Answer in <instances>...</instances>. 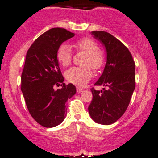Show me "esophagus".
I'll return each mask as SVG.
<instances>
[{
	"label": "esophagus",
	"instance_id": "esophagus-1",
	"mask_svg": "<svg viewBox=\"0 0 158 158\" xmlns=\"http://www.w3.org/2000/svg\"><path fill=\"white\" fill-rule=\"evenodd\" d=\"M77 93H81V92H83V89L80 87H77Z\"/></svg>",
	"mask_w": 158,
	"mask_h": 158
}]
</instances>
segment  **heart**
<instances>
[{"label": "heart", "instance_id": "obj_1", "mask_svg": "<svg viewBox=\"0 0 158 158\" xmlns=\"http://www.w3.org/2000/svg\"><path fill=\"white\" fill-rule=\"evenodd\" d=\"M74 47L87 53L85 65H89L98 70L104 64V56L99 51L98 46L93 40L87 38L80 39L74 44ZM56 57L61 65H69L72 60V52L70 46L68 44L60 45L56 52ZM93 75V71L89 67H73L65 72V77L69 82L79 86L85 85L88 82Z\"/></svg>", "mask_w": 158, "mask_h": 158}]
</instances>
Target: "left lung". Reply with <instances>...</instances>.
<instances>
[{
    "label": "left lung",
    "mask_w": 158,
    "mask_h": 158,
    "mask_svg": "<svg viewBox=\"0 0 158 158\" xmlns=\"http://www.w3.org/2000/svg\"><path fill=\"white\" fill-rule=\"evenodd\" d=\"M94 39L101 43L106 52L103 73L95 85L108 89H91L93 100L88 107L91 118L101 125H111L126 111L135 89V63L128 49L105 31H93Z\"/></svg>",
    "instance_id": "left-lung-1"
}]
</instances>
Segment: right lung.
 I'll list each match as a JSON object with an SVG mask.
<instances>
[{
    "label": "right lung",
    "instance_id": "add662e5",
    "mask_svg": "<svg viewBox=\"0 0 158 158\" xmlns=\"http://www.w3.org/2000/svg\"><path fill=\"white\" fill-rule=\"evenodd\" d=\"M74 35L64 28H52L35 40L26 55L21 90L31 115L45 127H55L64 120L65 103L77 93L73 84L63 83L56 57L59 46ZM55 85L62 87L55 91Z\"/></svg>",
    "mask_w": 158,
    "mask_h": 158
}]
</instances>
